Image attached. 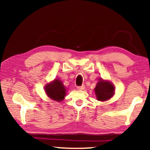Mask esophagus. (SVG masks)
Masks as SVG:
<instances>
[{
	"instance_id": "obj_1",
	"label": "esophagus",
	"mask_w": 150,
	"mask_h": 150,
	"mask_svg": "<svg viewBox=\"0 0 150 150\" xmlns=\"http://www.w3.org/2000/svg\"><path fill=\"white\" fill-rule=\"evenodd\" d=\"M85 86L84 85H81V86H79V87H77V89H79V90H83V89H85Z\"/></svg>"
}]
</instances>
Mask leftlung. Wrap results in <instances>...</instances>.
I'll return each mask as SVG.
<instances>
[{
	"label": "left lung",
	"mask_w": 150,
	"mask_h": 150,
	"mask_svg": "<svg viewBox=\"0 0 150 150\" xmlns=\"http://www.w3.org/2000/svg\"><path fill=\"white\" fill-rule=\"evenodd\" d=\"M115 87L111 83L101 80L97 83L95 88V92L98 100L104 101L109 99L113 96Z\"/></svg>",
	"instance_id": "8db88e82"
}]
</instances>
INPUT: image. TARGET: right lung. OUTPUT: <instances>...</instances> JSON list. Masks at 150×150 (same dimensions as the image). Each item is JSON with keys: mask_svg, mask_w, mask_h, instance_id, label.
Instances as JSON below:
<instances>
[{"mask_svg": "<svg viewBox=\"0 0 150 150\" xmlns=\"http://www.w3.org/2000/svg\"><path fill=\"white\" fill-rule=\"evenodd\" d=\"M46 91L51 99L59 102L63 100L66 93L64 86L59 80H55L50 84L46 85Z\"/></svg>", "mask_w": 150, "mask_h": 150, "instance_id": "right-lung-1", "label": "right lung"}]
</instances>
